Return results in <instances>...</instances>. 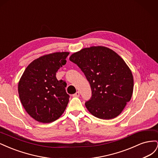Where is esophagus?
Listing matches in <instances>:
<instances>
[{
	"label": "esophagus",
	"mask_w": 158,
	"mask_h": 158,
	"mask_svg": "<svg viewBox=\"0 0 158 158\" xmlns=\"http://www.w3.org/2000/svg\"><path fill=\"white\" fill-rule=\"evenodd\" d=\"M73 97H79L80 96V92H76L73 95Z\"/></svg>",
	"instance_id": "34e87169"
}]
</instances>
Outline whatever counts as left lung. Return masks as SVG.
I'll use <instances>...</instances> for the list:
<instances>
[{"instance_id": "1", "label": "left lung", "mask_w": 158, "mask_h": 158, "mask_svg": "<svg viewBox=\"0 0 158 158\" xmlns=\"http://www.w3.org/2000/svg\"><path fill=\"white\" fill-rule=\"evenodd\" d=\"M70 60L84 73L92 89L85 103L95 117L111 119L121 114L133 92L132 72L114 51L103 46L84 48L72 55Z\"/></svg>"}]
</instances>
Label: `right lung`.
Here are the masks:
<instances>
[{
  "instance_id": "1",
  "label": "right lung",
  "mask_w": 158,
  "mask_h": 158,
  "mask_svg": "<svg viewBox=\"0 0 158 158\" xmlns=\"http://www.w3.org/2000/svg\"><path fill=\"white\" fill-rule=\"evenodd\" d=\"M69 52L44 55L27 66L18 83V94L26 112L38 122L49 123L58 119L67 106L66 83L56 73L66 63Z\"/></svg>"
}]
</instances>
